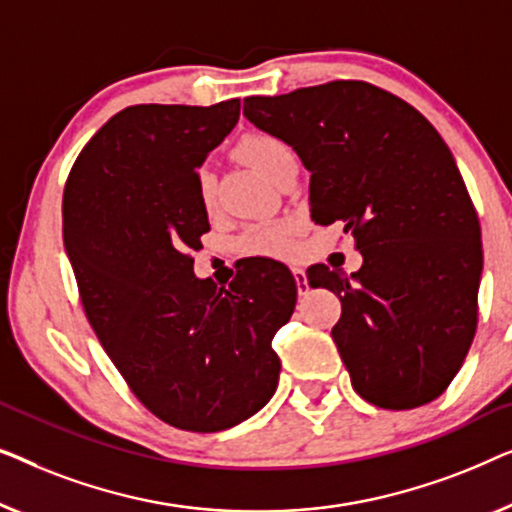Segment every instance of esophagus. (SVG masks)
Segmentation results:
<instances>
[{
	"mask_svg": "<svg viewBox=\"0 0 512 512\" xmlns=\"http://www.w3.org/2000/svg\"><path fill=\"white\" fill-rule=\"evenodd\" d=\"M292 273H294V280H297V292H299V294H306V292H308L306 271L301 269V266H292Z\"/></svg>",
	"mask_w": 512,
	"mask_h": 512,
	"instance_id": "1",
	"label": "esophagus"
}]
</instances>
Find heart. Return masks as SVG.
I'll list each match as a JSON object with an SVG mask.
<instances>
[{
    "instance_id": "heart-1",
    "label": "heart",
    "mask_w": 512,
    "mask_h": 512,
    "mask_svg": "<svg viewBox=\"0 0 512 512\" xmlns=\"http://www.w3.org/2000/svg\"><path fill=\"white\" fill-rule=\"evenodd\" d=\"M236 155L243 160L248 167H253L257 174L273 181L276 171L280 169L287 157H292L290 148L276 136L269 134H248L246 139H241L236 146ZM197 197L201 206L211 208L213 204V176L208 169L197 171ZM292 236H294V222L292 220H273L262 222V225H253L243 234V248L250 255H262V257H280L287 255L292 250Z\"/></svg>"
}]
</instances>
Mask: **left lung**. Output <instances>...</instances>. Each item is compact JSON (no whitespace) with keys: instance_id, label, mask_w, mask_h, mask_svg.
I'll use <instances>...</instances> for the list:
<instances>
[{"instance_id":"1","label":"left lung","mask_w":512,"mask_h":512,"mask_svg":"<svg viewBox=\"0 0 512 512\" xmlns=\"http://www.w3.org/2000/svg\"><path fill=\"white\" fill-rule=\"evenodd\" d=\"M243 115L311 171L315 225L341 222L362 253L350 276L306 271L341 299L331 338L355 392L390 410L434 401L471 348L482 276L478 215L441 134L362 81L248 97Z\"/></svg>"}]
</instances>
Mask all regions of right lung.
<instances>
[{
	"label": "right lung",
	"mask_w": 512,
	"mask_h": 512,
	"mask_svg": "<svg viewBox=\"0 0 512 512\" xmlns=\"http://www.w3.org/2000/svg\"><path fill=\"white\" fill-rule=\"evenodd\" d=\"M241 102L139 104L115 113L71 169L64 250L92 329L143 406L211 434L273 397L271 348L297 304L285 264L259 259L229 287L194 276L208 225L197 169L239 122Z\"/></svg>",
	"instance_id": "add662e5"
}]
</instances>
